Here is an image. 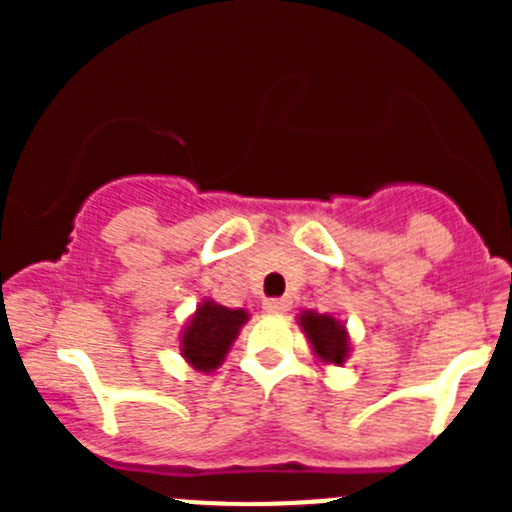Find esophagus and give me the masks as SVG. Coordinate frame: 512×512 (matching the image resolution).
Masks as SVG:
<instances>
[{"mask_svg": "<svg viewBox=\"0 0 512 512\" xmlns=\"http://www.w3.org/2000/svg\"><path fill=\"white\" fill-rule=\"evenodd\" d=\"M265 309L272 314H282L289 309V299L287 297H272V299H265Z\"/></svg>", "mask_w": 512, "mask_h": 512, "instance_id": "esophagus-1", "label": "esophagus"}]
</instances>
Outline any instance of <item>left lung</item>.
Here are the masks:
<instances>
[{
	"instance_id": "1",
	"label": "left lung",
	"mask_w": 512,
	"mask_h": 512,
	"mask_svg": "<svg viewBox=\"0 0 512 512\" xmlns=\"http://www.w3.org/2000/svg\"><path fill=\"white\" fill-rule=\"evenodd\" d=\"M299 322H302V329L307 332L314 352L322 356L324 361L342 364V361L347 359V352H349L347 332H344V327L337 322V319L329 317V314L304 312L302 317H299Z\"/></svg>"
}]
</instances>
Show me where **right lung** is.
<instances>
[{"mask_svg":"<svg viewBox=\"0 0 512 512\" xmlns=\"http://www.w3.org/2000/svg\"><path fill=\"white\" fill-rule=\"evenodd\" d=\"M245 319L247 312H242V309H227L223 304H215L213 299H208V302L200 304L198 314L185 329L183 356L198 371L218 369Z\"/></svg>","mask_w":512,"mask_h":512,"instance_id":"add662e5","label":"right lung"}]
</instances>
